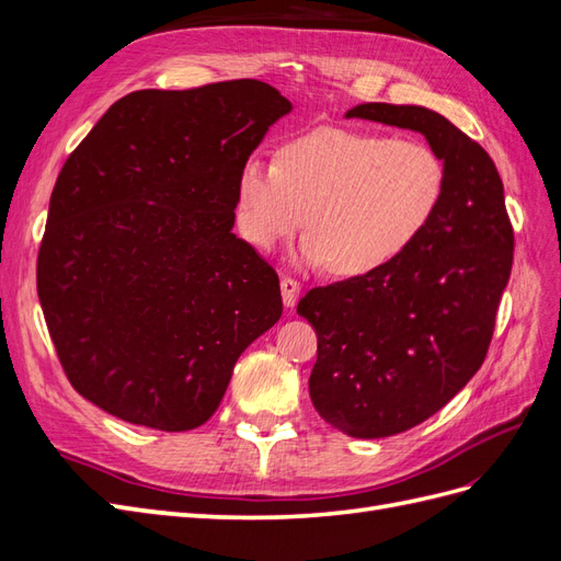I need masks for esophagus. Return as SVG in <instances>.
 <instances>
[{"label":"esophagus","mask_w":561,"mask_h":561,"mask_svg":"<svg viewBox=\"0 0 561 561\" xmlns=\"http://www.w3.org/2000/svg\"><path fill=\"white\" fill-rule=\"evenodd\" d=\"M299 293H301V287L295 278H283L280 280V295H283V304L287 309L295 307L297 299H299Z\"/></svg>","instance_id":"1"}]
</instances>
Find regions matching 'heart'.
Wrapping results in <instances>:
<instances>
[{"instance_id": "1", "label": "heart", "mask_w": 561, "mask_h": 561, "mask_svg": "<svg viewBox=\"0 0 561 561\" xmlns=\"http://www.w3.org/2000/svg\"><path fill=\"white\" fill-rule=\"evenodd\" d=\"M447 168L421 140L320 128L285 142L276 163L248 159L236 178V222L260 250L309 225L301 260L344 278L400 260L443 206Z\"/></svg>"}]
</instances>
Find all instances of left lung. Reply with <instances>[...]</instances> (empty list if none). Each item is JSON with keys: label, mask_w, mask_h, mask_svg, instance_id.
Returning <instances> with one entry per match:
<instances>
[{"label": "left lung", "mask_w": 561, "mask_h": 561, "mask_svg": "<svg viewBox=\"0 0 561 561\" xmlns=\"http://www.w3.org/2000/svg\"><path fill=\"white\" fill-rule=\"evenodd\" d=\"M346 118L416 130L447 168L437 217L400 260L316 287L297 307L318 334L316 412L351 437L377 439L419 426L480 369L515 239L494 161L449 118L386 103Z\"/></svg>", "instance_id": "obj_1"}]
</instances>
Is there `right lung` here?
Wrapping results in <instances>:
<instances>
[{"instance_id":"obj_1","label":"right lung","mask_w":561,"mask_h":561,"mask_svg":"<svg viewBox=\"0 0 561 561\" xmlns=\"http://www.w3.org/2000/svg\"><path fill=\"white\" fill-rule=\"evenodd\" d=\"M293 103L257 79L135 91L65 161L37 293L77 393L154 431H192L283 313L276 271L236 239V178Z\"/></svg>"}]
</instances>
